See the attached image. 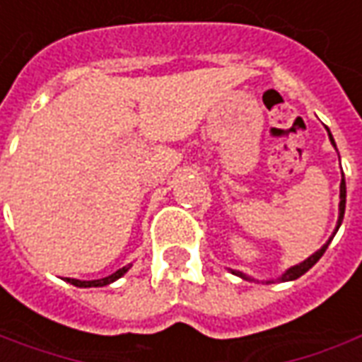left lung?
I'll return each mask as SVG.
<instances>
[{"mask_svg":"<svg viewBox=\"0 0 362 362\" xmlns=\"http://www.w3.org/2000/svg\"><path fill=\"white\" fill-rule=\"evenodd\" d=\"M327 132H329V130H327ZM329 140H331V144L337 148L335 140H333V134H331V132H329ZM345 204H346V184H345V176H343V178H341V186H339V220H337V228H335V232H333V235H331V238L327 240V243H323V247H321V250H317L313 255H309V257L303 259L301 264H297L293 265V267H289V269H285V274H281L279 277H277L279 281H293V279H297V277H301L303 274H307V272H309V269H311V267L321 259V255L325 253V250L329 247L331 240L335 238L337 230H339V228H341V223H343V218H345ZM230 272L235 275H240V277L245 279V281H255V279H252L250 275L242 274V272H235V269H230ZM265 284H274V279H267Z\"/></svg>","mask_w":362,"mask_h":362,"instance_id":"obj_1","label":"left lung"}]
</instances>
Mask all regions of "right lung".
<instances>
[{"label": "right lung", "instance_id": "1", "mask_svg": "<svg viewBox=\"0 0 362 362\" xmlns=\"http://www.w3.org/2000/svg\"><path fill=\"white\" fill-rule=\"evenodd\" d=\"M130 267H132V264L124 265L122 269H119V272H115V274L109 275V277H103V279H93V281H81V279H69V277H67V281H69V284L75 285V287H105V285H109V284H112V281H117V279H120L122 275L129 272Z\"/></svg>", "mask_w": 362, "mask_h": 362}]
</instances>
